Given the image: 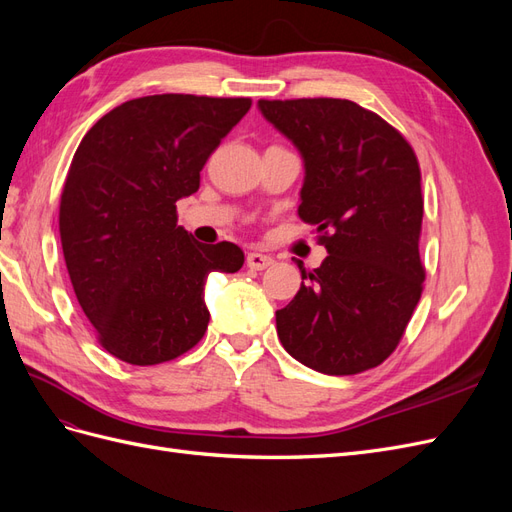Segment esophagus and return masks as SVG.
Returning a JSON list of instances; mask_svg holds the SVG:
<instances>
[{"instance_id":"esophagus-1","label":"esophagus","mask_w":512,"mask_h":512,"mask_svg":"<svg viewBox=\"0 0 512 512\" xmlns=\"http://www.w3.org/2000/svg\"><path fill=\"white\" fill-rule=\"evenodd\" d=\"M273 258L267 256V254H260V252H250L247 254V267L254 269V271H262L273 265Z\"/></svg>"}]
</instances>
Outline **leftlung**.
<instances>
[{"mask_svg":"<svg viewBox=\"0 0 512 512\" xmlns=\"http://www.w3.org/2000/svg\"><path fill=\"white\" fill-rule=\"evenodd\" d=\"M262 117L299 149V218L329 256L301 269V288L275 312L290 356L327 376H352L389 356L421 299V168L410 143L350 100H258Z\"/></svg>","mask_w":512,"mask_h":512,"instance_id":"1","label":"left lung"}]
</instances>
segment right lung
Listing matches in <instances>:
<instances>
[{"label": "right lung", "instance_id": "right-lung-1", "mask_svg": "<svg viewBox=\"0 0 512 512\" xmlns=\"http://www.w3.org/2000/svg\"><path fill=\"white\" fill-rule=\"evenodd\" d=\"M250 98L190 94L123 102L76 149L59 235L76 299L106 352L130 365L173 361L203 339L205 282L235 273V243L203 245L177 224V200L250 111Z\"/></svg>", "mask_w": 512, "mask_h": 512}]
</instances>
